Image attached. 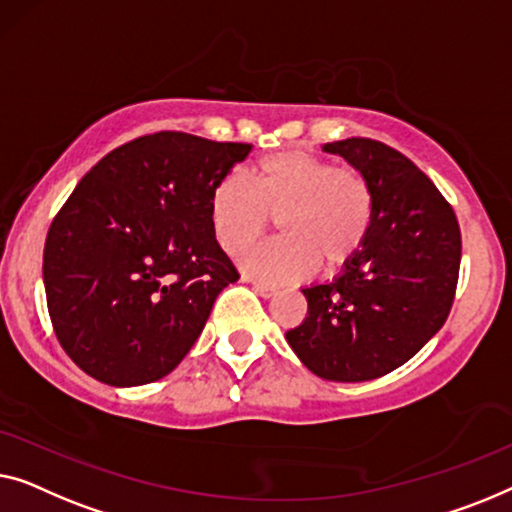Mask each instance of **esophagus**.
I'll use <instances>...</instances> for the list:
<instances>
[{
  "instance_id": "esophagus-1",
  "label": "esophagus",
  "mask_w": 512,
  "mask_h": 512,
  "mask_svg": "<svg viewBox=\"0 0 512 512\" xmlns=\"http://www.w3.org/2000/svg\"><path fill=\"white\" fill-rule=\"evenodd\" d=\"M246 283H250V280H246ZM253 290H255L262 299H271V297H276V294H278L276 290H273V287L264 285V283H253Z\"/></svg>"
}]
</instances>
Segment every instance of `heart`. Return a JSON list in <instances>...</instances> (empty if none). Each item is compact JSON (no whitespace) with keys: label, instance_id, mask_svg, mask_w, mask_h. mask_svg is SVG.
Returning a JSON list of instances; mask_svg holds the SVG:
<instances>
[{"label":"heart","instance_id":"1","mask_svg":"<svg viewBox=\"0 0 512 512\" xmlns=\"http://www.w3.org/2000/svg\"><path fill=\"white\" fill-rule=\"evenodd\" d=\"M208 215L227 255H239L278 218L283 239L250 248L241 266L264 283H297L311 278L320 262L334 271L362 250L373 222V192L359 171L290 148L264 157L255 183L243 171L222 176Z\"/></svg>","mask_w":512,"mask_h":512}]
</instances>
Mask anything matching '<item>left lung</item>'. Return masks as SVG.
<instances>
[{"instance_id":"1","label":"left lung","mask_w":512,"mask_h":512,"mask_svg":"<svg viewBox=\"0 0 512 512\" xmlns=\"http://www.w3.org/2000/svg\"><path fill=\"white\" fill-rule=\"evenodd\" d=\"M371 185L373 222L359 253L304 287L308 315L285 334L301 364L334 383H364L406 364L448 320L462 234L436 185L380 141L325 143Z\"/></svg>"}]
</instances>
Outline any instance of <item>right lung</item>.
Masks as SVG:
<instances>
[{"instance_id": "right-lung-1", "label": "right lung", "mask_w": 512, "mask_h": 512, "mask_svg": "<svg viewBox=\"0 0 512 512\" xmlns=\"http://www.w3.org/2000/svg\"><path fill=\"white\" fill-rule=\"evenodd\" d=\"M248 153L157 132L111 150L76 185L48 229L43 285L57 341L88 376L136 387L183 362L239 280L208 206Z\"/></svg>"}]
</instances>
